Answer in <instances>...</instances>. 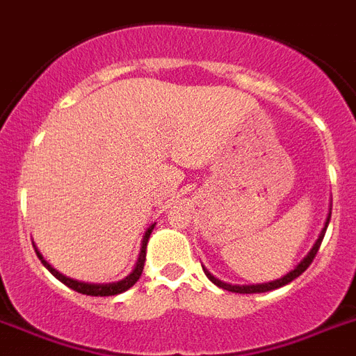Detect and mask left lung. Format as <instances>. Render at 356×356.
Instances as JSON below:
<instances>
[{"mask_svg": "<svg viewBox=\"0 0 356 356\" xmlns=\"http://www.w3.org/2000/svg\"><path fill=\"white\" fill-rule=\"evenodd\" d=\"M329 220H331V216L327 218L325 229L321 231L320 238H318V242L314 243V248L310 249V253L307 254V257H305V259L301 260V262H299L296 270H292V271H290V273H286V275H284V277H281V279H277V281L264 282V284H251V286H233V284H227V282L218 281L216 277L211 275V273H209V271H207L205 268H203V270H205L207 277H209V279H211V281L214 282L216 286L223 288V290H229V292H236V293H262V292H270V290H275V288H281V286H284V284H288V282H292L293 279H298V277L301 275V273H303V271L307 270V268H309L310 264H312V260H314L316 253H318V249H320L321 242H323V236H325V231H327V225H329Z\"/></svg>", "mask_w": 356, "mask_h": 356, "instance_id": "obj_1", "label": "left lung"}]
</instances>
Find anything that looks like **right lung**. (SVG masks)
<instances>
[{
	"label": "right lung",
	"instance_id": "obj_1",
	"mask_svg": "<svg viewBox=\"0 0 356 356\" xmlns=\"http://www.w3.org/2000/svg\"><path fill=\"white\" fill-rule=\"evenodd\" d=\"M153 227H155V225H151V227L147 229V233H145L144 242H142V251H140L138 262H136V266H134V270L131 271V273H129L125 279H122V281H118V282H111V284H88V282L74 281V279H70V277L63 275V273H58L55 268H51V266L47 264L46 260L42 259V254L38 253V251H36V254H38V259L42 260V264L46 266L47 270L51 271L53 275L57 277L58 281L64 282L66 286L72 288V290H75V292L86 293V296H99V298H103V296H116V293H122V292H125V290H129V288L133 286L134 282L138 281L140 275H142V271H144V262H145V245H147V240H149V234H151V231H153Z\"/></svg>",
	"mask_w": 356,
	"mask_h": 356
}]
</instances>
